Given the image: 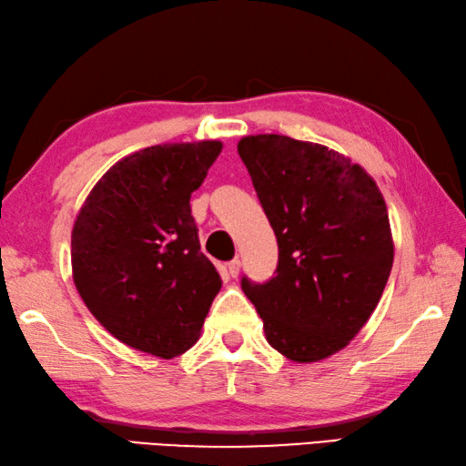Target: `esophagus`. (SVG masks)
I'll list each match as a JSON object with an SVG mask.
<instances>
[{
  "mask_svg": "<svg viewBox=\"0 0 466 466\" xmlns=\"http://www.w3.org/2000/svg\"><path fill=\"white\" fill-rule=\"evenodd\" d=\"M238 273H240V258H234L228 262V275L238 277Z\"/></svg>",
  "mask_w": 466,
  "mask_h": 466,
  "instance_id": "1",
  "label": "esophagus"
}]
</instances>
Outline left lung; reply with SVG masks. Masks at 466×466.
Here are the masks:
<instances>
[{
    "label": "left lung",
    "instance_id": "8db88e82",
    "mask_svg": "<svg viewBox=\"0 0 466 466\" xmlns=\"http://www.w3.org/2000/svg\"><path fill=\"white\" fill-rule=\"evenodd\" d=\"M238 155L279 247L275 277L242 275V291L275 350L326 359L367 324L391 273L385 199L365 168L314 142L260 134Z\"/></svg>",
    "mask_w": 466,
    "mask_h": 466
}]
</instances>
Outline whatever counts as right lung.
Segmentation results:
<instances>
[{
	"label": "right lung",
	"mask_w": 466,
	"mask_h": 466,
	"mask_svg": "<svg viewBox=\"0 0 466 466\" xmlns=\"http://www.w3.org/2000/svg\"><path fill=\"white\" fill-rule=\"evenodd\" d=\"M219 150L222 142L204 140L134 152L101 177L75 219V287L132 349L160 359L187 350L222 287L189 206Z\"/></svg>",
	"instance_id": "obj_1"
}]
</instances>
